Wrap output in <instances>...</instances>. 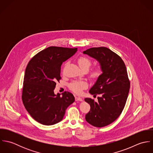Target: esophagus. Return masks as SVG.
I'll return each instance as SVG.
<instances>
[{"instance_id":"obj_1","label":"esophagus","mask_w":153,"mask_h":153,"mask_svg":"<svg viewBox=\"0 0 153 153\" xmlns=\"http://www.w3.org/2000/svg\"><path fill=\"white\" fill-rule=\"evenodd\" d=\"M75 101H82V99L79 97H75Z\"/></svg>"}]
</instances>
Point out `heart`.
<instances>
[{
	"label": "heart",
	"instance_id": "heart-1",
	"mask_svg": "<svg viewBox=\"0 0 153 153\" xmlns=\"http://www.w3.org/2000/svg\"><path fill=\"white\" fill-rule=\"evenodd\" d=\"M78 64L79 67L84 71H88L92 65L91 61L85 56L79 57L77 59ZM101 74V71L100 68H95L90 73V76L92 78H97ZM87 83L84 81H74L70 84L69 88L74 92L76 94H81L83 89L87 87Z\"/></svg>",
	"mask_w": 153,
	"mask_h": 153
}]
</instances>
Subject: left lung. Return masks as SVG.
Masks as SVG:
<instances>
[{
	"instance_id": "obj_1",
	"label": "left lung",
	"mask_w": 153,
	"mask_h": 153,
	"mask_svg": "<svg viewBox=\"0 0 153 153\" xmlns=\"http://www.w3.org/2000/svg\"><path fill=\"white\" fill-rule=\"evenodd\" d=\"M83 53L98 61L102 72L89 91L94 96L99 95L98 101L85 98L91 107L85 120L94 127H103L115 121L125 107L130 87L126 66L120 56L106 47L89 48Z\"/></svg>"
}]
</instances>
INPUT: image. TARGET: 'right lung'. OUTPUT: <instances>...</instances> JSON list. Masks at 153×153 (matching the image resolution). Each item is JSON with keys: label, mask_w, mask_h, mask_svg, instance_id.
I'll list each match as a JSON object with an SVG mask.
<instances>
[{"label": "right lung", "mask_w": 153, "mask_h": 153, "mask_svg": "<svg viewBox=\"0 0 153 153\" xmlns=\"http://www.w3.org/2000/svg\"><path fill=\"white\" fill-rule=\"evenodd\" d=\"M77 48L50 46L35 55L25 70L22 101L27 111L37 122L51 126L60 122L66 108L75 101L72 94L54 93L61 77L62 64L73 56Z\"/></svg>", "instance_id": "1"}]
</instances>
